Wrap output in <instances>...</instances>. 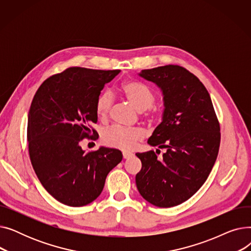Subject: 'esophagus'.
Returning <instances> with one entry per match:
<instances>
[{
  "label": "esophagus",
  "mask_w": 251,
  "mask_h": 251,
  "mask_svg": "<svg viewBox=\"0 0 251 251\" xmlns=\"http://www.w3.org/2000/svg\"><path fill=\"white\" fill-rule=\"evenodd\" d=\"M132 155H133V153H131V152H127V151L123 152V157H124V159H129V157H131Z\"/></svg>",
  "instance_id": "obj_1"
}]
</instances>
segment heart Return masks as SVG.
<instances>
[{
  "mask_svg": "<svg viewBox=\"0 0 251 251\" xmlns=\"http://www.w3.org/2000/svg\"><path fill=\"white\" fill-rule=\"evenodd\" d=\"M122 90L127 100L139 111L151 108L154 102L153 92L147 85L140 82L127 81L123 84ZM113 101L114 98L111 91H103L100 95L96 102V111L99 117H108L112 109ZM159 116L160 115L155 112H151L149 114L151 120H156ZM142 138L143 132L139 128H126L119 125L107 128L103 130L101 134V140L105 146L123 151L133 150L137 142Z\"/></svg>",
  "mask_w": 251,
  "mask_h": 251,
  "instance_id": "b5f03b06",
  "label": "heart"
}]
</instances>
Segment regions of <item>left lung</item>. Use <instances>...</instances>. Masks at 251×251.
<instances>
[{
    "label": "left lung",
    "mask_w": 251,
    "mask_h": 251,
    "mask_svg": "<svg viewBox=\"0 0 251 251\" xmlns=\"http://www.w3.org/2000/svg\"><path fill=\"white\" fill-rule=\"evenodd\" d=\"M138 75L163 92L162 122L148 140L166 149L137 152L142 167L136 186L144 200L171 207L189 200L207 179L220 148V124L208 91L191 72L178 65L141 70Z\"/></svg>",
    "instance_id": "1"
}]
</instances>
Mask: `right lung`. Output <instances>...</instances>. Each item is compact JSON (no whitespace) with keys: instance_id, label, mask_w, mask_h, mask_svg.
<instances>
[{"instance_id":"right-lung-1","label":"right lung","mask_w":251,"mask_h":251,"mask_svg":"<svg viewBox=\"0 0 251 251\" xmlns=\"http://www.w3.org/2000/svg\"><path fill=\"white\" fill-rule=\"evenodd\" d=\"M120 70L71 67L39 86L28 112L27 140L34 172L58 201L83 206L101 193L110 171L123 159L116 149L85 152L80 141L96 139V102ZM99 136V135H98Z\"/></svg>"}]
</instances>
